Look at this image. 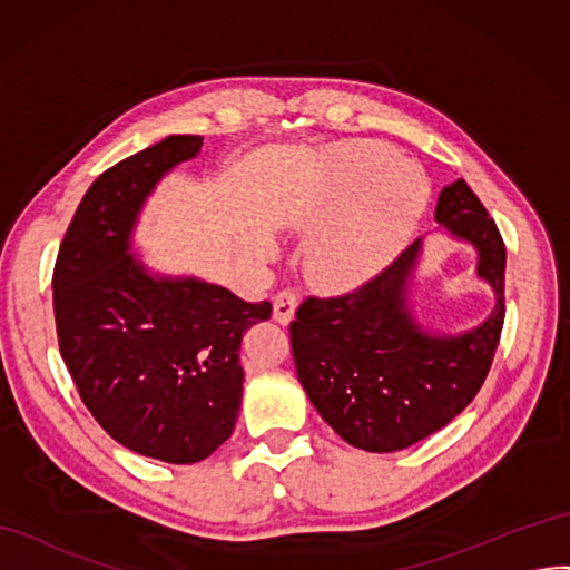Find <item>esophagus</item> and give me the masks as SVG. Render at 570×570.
Here are the masks:
<instances>
[{"label":"esophagus","instance_id":"34e87169","mask_svg":"<svg viewBox=\"0 0 570 570\" xmlns=\"http://www.w3.org/2000/svg\"><path fill=\"white\" fill-rule=\"evenodd\" d=\"M295 309H297V295L292 289H281L278 295L273 297V318L283 323V326H287L292 316H295Z\"/></svg>","mask_w":570,"mask_h":570}]
</instances>
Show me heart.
Segmentation results:
<instances>
[{
  "label": "heart",
  "mask_w": 570,
  "mask_h": 570,
  "mask_svg": "<svg viewBox=\"0 0 570 570\" xmlns=\"http://www.w3.org/2000/svg\"><path fill=\"white\" fill-rule=\"evenodd\" d=\"M429 202V179L410 160L376 141H347L326 150L316 187L297 213L318 227L306 249V271L326 289H355L386 271L405 249Z\"/></svg>",
  "instance_id": "1"
}]
</instances>
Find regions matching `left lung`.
I'll return each instance as SVG.
<instances>
[{
    "mask_svg": "<svg viewBox=\"0 0 570 570\" xmlns=\"http://www.w3.org/2000/svg\"><path fill=\"white\" fill-rule=\"evenodd\" d=\"M445 235L476 252V278L494 289V309L463 333H429L410 309V283L424 244L343 297L304 299L289 323L292 357L306 397L355 449L393 453L432 436L463 412L489 374L501 337L505 247L465 179L439 194Z\"/></svg>",
    "mask_w": 570,
    "mask_h": 570,
    "instance_id": "8db88e82",
    "label": "left lung"
}]
</instances>
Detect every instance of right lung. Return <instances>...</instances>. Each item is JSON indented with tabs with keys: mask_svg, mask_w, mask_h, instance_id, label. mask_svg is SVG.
<instances>
[{
	"mask_svg": "<svg viewBox=\"0 0 570 570\" xmlns=\"http://www.w3.org/2000/svg\"><path fill=\"white\" fill-rule=\"evenodd\" d=\"M202 146L204 136H167L105 170L52 275L59 352L83 405L125 449L173 465L198 463L233 434L242 335L273 312L191 275L150 273L131 252L146 198Z\"/></svg>",
	"mask_w": 570,
	"mask_h": 570,
	"instance_id": "1",
	"label": "right lung"
}]
</instances>
